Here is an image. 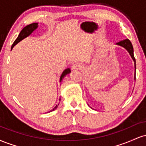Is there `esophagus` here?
<instances>
[{
  "mask_svg": "<svg viewBox=\"0 0 146 146\" xmlns=\"http://www.w3.org/2000/svg\"><path fill=\"white\" fill-rule=\"evenodd\" d=\"M82 68V65L80 63H75L73 66H71V69L72 70H79V69H81Z\"/></svg>",
  "mask_w": 146,
  "mask_h": 146,
  "instance_id": "esophagus-1",
  "label": "esophagus"
}]
</instances>
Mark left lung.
Here are the masks:
<instances>
[{"mask_svg":"<svg viewBox=\"0 0 146 146\" xmlns=\"http://www.w3.org/2000/svg\"><path fill=\"white\" fill-rule=\"evenodd\" d=\"M117 45H119V46H123V48H125L127 51H128V53H130V56L133 60V61L135 62V71H136V60H135V56H134V50H133V46H132V44L131 42L130 41V40L125 39L123 40H121L119 42L116 43ZM135 80H136V75L135 74Z\"/></svg>","mask_w":146,"mask_h":146,"instance_id":"8db88e82","label":"left lung"}]
</instances>
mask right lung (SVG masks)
I'll return each instance as SVG.
<instances>
[{"mask_svg":"<svg viewBox=\"0 0 146 146\" xmlns=\"http://www.w3.org/2000/svg\"><path fill=\"white\" fill-rule=\"evenodd\" d=\"M38 25L37 23H32V24H30L29 25H27V26L25 27L22 29L21 33H19V35H18V38H16V40H15L14 42L13 43L12 46H11V49L14 48V46H15V45H16V44H18V43L19 42H21L22 40H23L24 38H27V36H29V35H31V33H33V31H35V30L38 28ZM71 73V70H70V68H66V69H65L64 71H63V73H62L61 76H60V82H61L62 80V79L64 78L66 75L68 74V73ZM59 100L60 101V99H59ZM58 105H59V104H58ZM57 108H58V105H56V106L55 107V108H53L51 110L48 111V113H49V112L53 111V110H56Z\"/></svg>","mask_w":146,"mask_h":146,"instance_id":"obj_1","label":"right lung"}]
</instances>
